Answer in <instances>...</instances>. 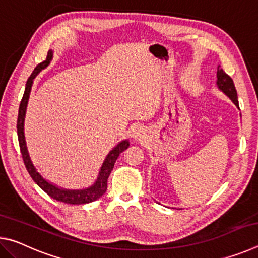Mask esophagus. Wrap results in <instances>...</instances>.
Wrapping results in <instances>:
<instances>
[{
	"mask_svg": "<svg viewBox=\"0 0 258 258\" xmlns=\"http://www.w3.org/2000/svg\"><path fill=\"white\" fill-rule=\"evenodd\" d=\"M143 137H145V130H143L142 127H138L137 130H135V132H134V138L135 139L141 140Z\"/></svg>",
	"mask_w": 258,
	"mask_h": 258,
	"instance_id": "esophagus-1",
	"label": "esophagus"
}]
</instances>
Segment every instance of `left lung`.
Segmentation results:
<instances>
[{"label": "left lung", "instance_id": "1", "mask_svg": "<svg viewBox=\"0 0 258 258\" xmlns=\"http://www.w3.org/2000/svg\"><path fill=\"white\" fill-rule=\"evenodd\" d=\"M216 76H217L218 87H220V89L223 91V92L228 95L231 100H232L235 106L239 107L237 90H235V87H234V83L232 81V78H231L220 66L217 67Z\"/></svg>", "mask_w": 258, "mask_h": 258}]
</instances>
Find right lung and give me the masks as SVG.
I'll return each instance as SVG.
<instances>
[{"label":"right lung","instance_id":"obj_1","mask_svg":"<svg viewBox=\"0 0 258 258\" xmlns=\"http://www.w3.org/2000/svg\"><path fill=\"white\" fill-rule=\"evenodd\" d=\"M52 59V51L47 52L46 59L44 61H42L41 63H38L36 67L32 73V75L28 77L27 83H26V87H25V92L23 95V99L20 101V106H19V112H18V120H17V132H18V141H19V147H20V151L21 155H23V160L24 164L26 166V169H27L29 175L32 176L34 182H36V184L41 187L42 190H44L47 195L50 196L51 198H53L58 202L64 203V204H69V205H83V204H89L95 202V200L99 199L100 197H102L104 195V192L107 191V182H108V177L110 175V173L113 168V165H115L117 158L118 156L126 150L130 146L128 141H123L120 142L118 146H117L115 149L110 151V154L107 156L106 160L101 167V172H100V175L98 177V181L94 183V185H92L89 189L85 190H63V189H59L58 186H55L51 183L46 182L44 178H43L40 174L37 173L36 169H35L34 165L32 164V160L29 158L28 151H27V147H26V142H25V135H24V119H25V112H26V107H27V102H28V98H29V93H30V89H32V84H33V80L38 73H40L43 68H45L47 64L50 63V61Z\"/></svg>","mask_w":258,"mask_h":258}]
</instances>
